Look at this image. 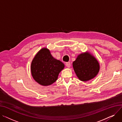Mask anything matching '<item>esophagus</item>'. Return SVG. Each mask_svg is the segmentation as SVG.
<instances>
[{"mask_svg":"<svg viewBox=\"0 0 122 122\" xmlns=\"http://www.w3.org/2000/svg\"><path fill=\"white\" fill-rule=\"evenodd\" d=\"M66 66L68 68H70V66H71V63H70V62H66Z\"/></svg>","mask_w":122,"mask_h":122,"instance_id":"34e87169","label":"esophagus"}]
</instances>
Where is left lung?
I'll return each instance as SVG.
<instances>
[{
	"label": "left lung",
	"instance_id": "8db88e82",
	"mask_svg": "<svg viewBox=\"0 0 122 122\" xmlns=\"http://www.w3.org/2000/svg\"><path fill=\"white\" fill-rule=\"evenodd\" d=\"M74 71L78 79L87 81L94 78L100 70L99 63L88 51L79 54L73 63Z\"/></svg>",
	"mask_w": 122,
	"mask_h": 122
}]
</instances>
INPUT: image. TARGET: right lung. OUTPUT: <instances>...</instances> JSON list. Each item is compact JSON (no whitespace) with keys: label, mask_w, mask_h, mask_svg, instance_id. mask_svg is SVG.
<instances>
[{"label":"right lung","mask_w":122,"mask_h":122,"mask_svg":"<svg viewBox=\"0 0 122 122\" xmlns=\"http://www.w3.org/2000/svg\"><path fill=\"white\" fill-rule=\"evenodd\" d=\"M65 65L51 55L47 48H42L35 55L31 63V76L36 82L43 86L52 85Z\"/></svg>","instance_id":"1"}]
</instances>
